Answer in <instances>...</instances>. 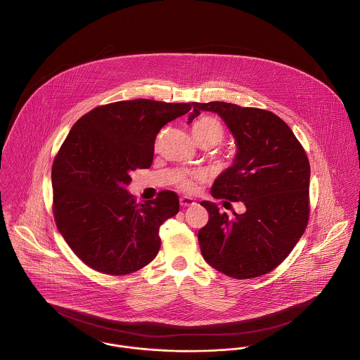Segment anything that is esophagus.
<instances>
[{
  "instance_id": "34e87169",
  "label": "esophagus",
  "mask_w": 360,
  "mask_h": 360,
  "mask_svg": "<svg viewBox=\"0 0 360 360\" xmlns=\"http://www.w3.org/2000/svg\"><path fill=\"white\" fill-rule=\"evenodd\" d=\"M180 205L183 206V207L195 205V201L193 198H190V197H181L180 198Z\"/></svg>"
}]
</instances>
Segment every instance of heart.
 I'll return each instance as SVG.
<instances>
[{"label":"heart","instance_id":"heart-1","mask_svg":"<svg viewBox=\"0 0 360 360\" xmlns=\"http://www.w3.org/2000/svg\"><path fill=\"white\" fill-rule=\"evenodd\" d=\"M191 133L198 146H207L213 147L223 141L224 139V127L223 124L212 116H202L198 117L193 126ZM197 174H184L179 180V187L184 191H193L195 188Z\"/></svg>","mask_w":360,"mask_h":360}]
</instances>
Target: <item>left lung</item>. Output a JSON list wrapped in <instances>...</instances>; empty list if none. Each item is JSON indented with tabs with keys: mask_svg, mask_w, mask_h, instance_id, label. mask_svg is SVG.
Here are the masks:
<instances>
[{
	"mask_svg": "<svg viewBox=\"0 0 360 360\" xmlns=\"http://www.w3.org/2000/svg\"><path fill=\"white\" fill-rule=\"evenodd\" d=\"M191 106L188 123L201 110L216 112L237 143L233 166L212 186L213 198L245 205L244 213L234 212L230 219L216 204L201 202L209 213L198 231L202 257L233 278L267 274L290 255L308 226L307 153L288 124L270 110L220 101Z\"/></svg>",
	"mask_w": 360,
	"mask_h": 360,
	"instance_id": "left-lung-1",
	"label": "left lung"
}]
</instances>
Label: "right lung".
Masks as SVG:
<instances>
[{"instance_id": "right-lung-1", "label": "right lung", "mask_w": 360, "mask_h": 360, "mask_svg": "<svg viewBox=\"0 0 360 360\" xmlns=\"http://www.w3.org/2000/svg\"><path fill=\"white\" fill-rule=\"evenodd\" d=\"M190 109L144 98L117 101L73 124L52 163V212L59 233L89 267L124 276L156 257L159 227L177 214L179 197L163 190L137 204L126 186L131 172L153 165L159 130Z\"/></svg>"}]
</instances>
